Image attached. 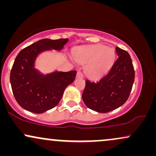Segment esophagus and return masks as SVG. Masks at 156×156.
<instances>
[{
    "label": "esophagus",
    "instance_id": "esophagus-1",
    "mask_svg": "<svg viewBox=\"0 0 156 156\" xmlns=\"http://www.w3.org/2000/svg\"><path fill=\"white\" fill-rule=\"evenodd\" d=\"M76 77L78 78H82L83 77V74H82V73L81 72H78V73H77V75H76Z\"/></svg>",
    "mask_w": 156,
    "mask_h": 156
}]
</instances>
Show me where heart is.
<instances>
[{"label": "heart", "mask_w": 156, "mask_h": 156, "mask_svg": "<svg viewBox=\"0 0 156 156\" xmlns=\"http://www.w3.org/2000/svg\"><path fill=\"white\" fill-rule=\"evenodd\" d=\"M76 62L86 64L84 72L90 79L96 80L106 74L115 62V50L102 44L80 48L74 52Z\"/></svg>", "instance_id": "b5f03b06"}]
</instances>
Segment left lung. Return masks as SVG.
<instances>
[{"instance_id":"1","label":"left lung","mask_w":156,"mask_h":156,"mask_svg":"<svg viewBox=\"0 0 156 156\" xmlns=\"http://www.w3.org/2000/svg\"><path fill=\"white\" fill-rule=\"evenodd\" d=\"M119 57L106 76L98 82L86 80L83 103L94 112L107 113L122 105L128 99L135 78L129 53L117 47Z\"/></svg>"}]
</instances>
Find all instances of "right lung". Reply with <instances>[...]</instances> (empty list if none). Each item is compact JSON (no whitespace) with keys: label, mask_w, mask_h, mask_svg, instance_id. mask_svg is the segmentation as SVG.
Returning a JSON list of instances; mask_svg holds the SVG:
<instances>
[{"label":"right lung","mask_w":156,"mask_h":156,"mask_svg":"<svg viewBox=\"0 0 156 156\" xmlns=\"http://www.w3.org/2000/svg\"><path fill=\"white\" fill-rule=\"evenodd\" d=\"M68 39H43L23 49L16 57L10 73V83L15 100L22 108L41 114L54 108L64 89L74 81L76 71H54L43 74L35 68L37 56L44 51H60Z\"/></svg>","instance_id":"right-lung-1"}]
</instances>
